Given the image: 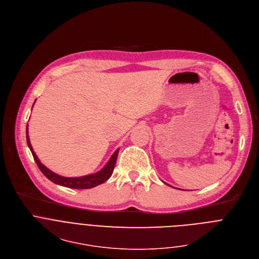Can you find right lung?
<instances>
[{
    "label": "right lung",
    "mask_w": 259,
    "mask_h": 259,
    "mask_svg": "<svg viewBox=\"0 0 259 259\" xmlns=\"http://www.w3.org/2000/svg\"><path fill=\"white\" fill-rule=\"evenodd\" d=\"M27 127H28V124L26 126V140H27L28 147L33 155V158H34L37 166L41 170V173L53 183L58 184L60 186L67 187V188H71V189H90V188H94L98 185L105 183L112 176L115 164H116L119 149H117L113 153V155L111 156L109 161L106 163V165L101 170L97 171V173H95V174L86 175V176H82V177H74V178L63 177V176H60V175L54 173V171H52L50 168H48L45 164H42L40 162V160L38 159L37 155L35 154L32 146H31L29 136H28V128Z\"/></svg>",
    "instance_id": "right-lung-1"
}]
</instances>
